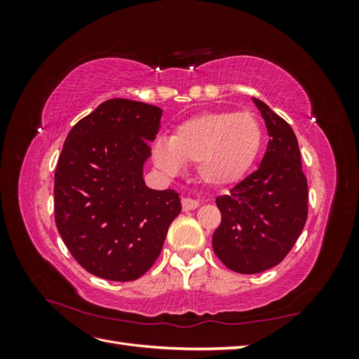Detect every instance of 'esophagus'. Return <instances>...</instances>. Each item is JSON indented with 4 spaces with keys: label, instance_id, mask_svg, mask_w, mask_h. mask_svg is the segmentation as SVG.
<instances>
[{
    "label": "esophagus",
    "instance_id": "obj_1",
    "mask_svg": "<svg viewBox=\"0 0 359 359\" xmlns=\"http://www.w3.org/2000/svg\"><path fill=\"white\" fill-rule=\"evenodd\" d=\"M181 203H182V211H193V210H196L198 206L201 205L198 201H193L190 198L182 199Z\"/></svg>",
    "mask_w": 359,
    "mask_h": 359
}]
</instances>
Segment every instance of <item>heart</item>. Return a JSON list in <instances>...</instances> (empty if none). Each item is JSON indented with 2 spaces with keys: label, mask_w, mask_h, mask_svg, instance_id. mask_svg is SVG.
<instances>
[{
  "label": "heart",
  "mask_w": 359,
  "mask_h": 359,
  "mask_svg": "<svg viewBox=\"0 0 359 359\" xmlns=\"http://www.w3.org/2000/svg\"><path fill=\"white\" fill-rule=\"evenodd\" d=\"M262 144L264 130L253 114L205 112L184 121L169 139H158L154 161L168 173L194 163L205 184L227 187L247 175Z\"/></svg>",
  "instance_id": "heart-1"
}]
</instances>
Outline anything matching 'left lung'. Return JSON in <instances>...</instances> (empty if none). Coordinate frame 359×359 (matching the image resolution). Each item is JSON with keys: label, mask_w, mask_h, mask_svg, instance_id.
<instances>
[{"label": "left lung", "mask_w": 359, "mask_h": 359, "mask_svg": "<svg viewBox=\"0 0 359 359\" xmlns=\"http://www.w3.org/2000/svg\"><path fill=\"white\" fill-rule=\"evenodd\" d=\"M269 142L260 166L215 199L222 223L212 248L235 273L257 274L278 265L295 245L307 220L309 187L292 127L255 99Z\"/></svg>", "instance_id": "1"}]
</instances>
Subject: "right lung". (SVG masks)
<instances>
[{
  "mask_svg": "<svg viewBox=\"0 0 359 359\" xmlns=\"http://www.w3.org/2000/svg\"><path fill=\"white\" fill-rule=\"evenodd\" d=\"M161 112L111 99L76 123L64 142L53 186L55 223L76 262L100 278L144 276L181 212L175 190L148 189L144 181Z\"/></svg>",
  "mask_w": 359,
  "mask_h": 359,
  "instance_id": "obj_1",
  "label": "right lung"
}]
</instances>
